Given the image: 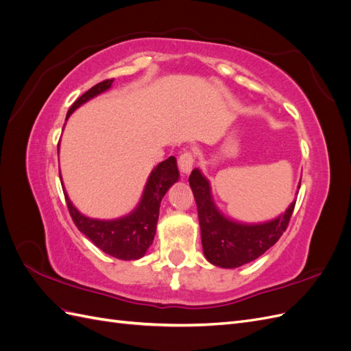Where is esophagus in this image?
I'll use <instances>...</instances> for the list:
<instances>
[{
    "label": "esophagus",
    "instance_id": "34e87169",
    "mask_svg": "<svg viewBox=\"0 0 351 351\" xmlns=\"http://www.w3.org/2000/svg\"><path fill=\"white\" fill-rule=\"evenodd\" d=\"M193 164H195V155H193L192 151H184V152L180 154L178 167L184 174H189L190 171H192Z\"/></svg>",
    "mask_w": 351,
    "mask_h": 351
}]
</instances>
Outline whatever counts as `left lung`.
Wrapping results in <instances>:
<instances>
[{"label":"left lung","mask_w":351,"mask_h":351,"mask_svg":"<svg viewBox=\"0 0 351 351\" xmlns=\"http://www.w3.org/2000/svg\"><path fill=\"white\" fill-rule=\"evenodd\" d=\"M196 200L202 246L206 259L221 268H237L252 262L280 240L289 227L295 200L277 219L265 224H237L219 214L210 197L208 180L193 169L189 177Z\"/></svg>","instance_id":"obj_1"}]
</instances>
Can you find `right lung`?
<instances>
[{"mask_svg":"<svg viewBox=\"0 0 351 351\" xmlns=\"http://www.w3.org/2000/svg\"><path fill=\"white\" fill-rule=\"evenodd\" d=\"M114 79H107L98 84H95L88 92H84L73 102L67 112L70 114L80 107L82 104L97 97L101 92L111 88ZM178 180L177 161L174 156H169L164 162L159 164L151 173L139 206L120 219L114 221H99L90 219L82 215L80 212L71 205V202L64 190L66 204L70 212V217L77 230L82 231L95 246L102 252L111 254V256L121 261H134L142 258L147 247L152 244L156 231V222L159 215V204L167 193L169 186Z\"/></svg>","mask_w":351,"mask_h":351,"instance_id":"obj_1","label":"right lung"}]
</instances>
